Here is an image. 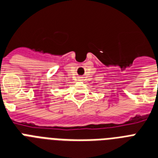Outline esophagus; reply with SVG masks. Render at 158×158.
<instances>
[{
	"instance_id": "34e87169",
	"label": "esophagus",
	"mask_w": 158,
	"mask_h": 158,
	"mask_svg": "<svg viewBox=\"0 0 158 158\" xmlns=\"http://www.w3.org/2000/svg\"><path fill=\"white\" fill-rule=\"evenodd\" d=\"M82 78H83V77H78V79H79V80H80V79H82Z\"/></svg>"
}]
</instances>
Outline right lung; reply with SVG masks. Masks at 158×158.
<instances>
[{
	"mask_svg": "<svg viewBox=\"0 0 158 158\" xmlns=\"http://www.w3.org/2000/svg\"><path fill=\"white\" fill-rule=\"evenodd\" d=\"M0 85H1V84H0Z\"/></svg>",
	"mask_w": 158,
	"mask_h": 158,
	"instance_id": "add662e5",
	"label": "right lung"
}]
</instances>
